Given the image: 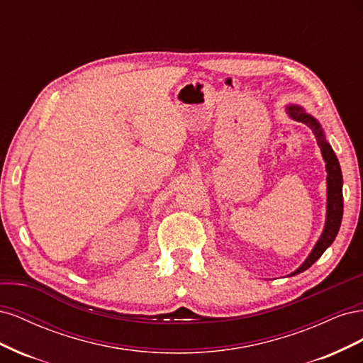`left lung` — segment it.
<instances>
[{
    "mask_svg": "<svg viewBox=\"0 0 363 363\" xmlns=\"http://www.w3.org/2000/svg\"><path fill=\"white\" fill-rule=\"evenodd\" d=\"M286 113L291 119L306 124L313 131L318 145L321 148V155L325 162V171H327V213H325L324 230L320 239L316 240L315 247L312 248L311 255L307 256V259L298 268L288 276V277H292V276H296V274L306 271L307 268H311L313 263L323 256V252L333 244V240L339 232L340 221H342L344 199H342V171H340V164L332 145L328 144L325 139L321 124L318 123L316 118L307 113L298 104L286 106Z\"/></svg>",
    "mask_w": 363,
    "mask_h": 363,
    "instance_id": "1",
    "label": "left lung"
}]
</instances>
